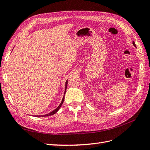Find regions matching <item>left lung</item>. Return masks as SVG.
Masks as SVG:
<instances>
[{
    "label": "left lung",
    "mask_w": 150,
    "mask_h": 150,
    "mask_svg": "<svg viewBox=\"0 0 150 150\" xmlns=\"http://www.w3.org/2000/svg\"><path fill=\"white\" fill-rule=\"evenodd\" d=\"M133 46H135V47H136V44H135V43H134V41L133 42Z\"/></svg>",
    "instance_id": "8db88e82"
}]
</instances>
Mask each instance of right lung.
<instances>
[{
	"mask_svg": "<svg viewBox=\"0 0 150 150\" xmlns=\"http://www.w3.org/2000/svg\"><path fill=\"white\" fill-rule=\"evenodd\" d=\"M67 81H68L67 80V81H66V82L64 94H65V93H66V89H67ZM64 96H63L62 100V101H61V104H60L59 105V106H58L56 109H55V110H54V111H52V112H49V113H48V114H46V115H39V116H38V115H35V116H35V117H44V116H51V115H54V114H55V113H56V112L58 111V110H59L60 108H61V105H62V103H63V102H64Z\"/></svg>",
	"mask_w": 150,
	"mask_h": 150,
	"instance_id": "obj_1",
	"label": "right lung"
}]
</instances>
